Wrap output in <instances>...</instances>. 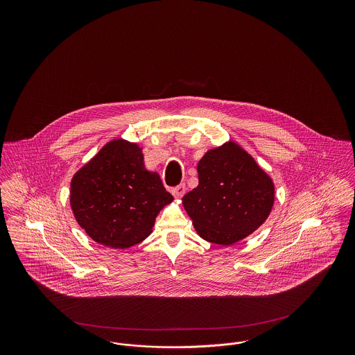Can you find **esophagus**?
Listing matches in <instances>:
<instances>
[{"label":"esophagus","mask_w":355,"mask_h":355,"mask_svg":"<svg viewBox=\"0 0 355 355\" xmlns=\"http://www.w3.org/2000/svg\"><path fill=\"white\" fill-rule=\"evenodd\" d=\"M185 184H181V185L175 186V187H173V189H171V194H173V196H174V198H177V200L182 198V197H184V194H185Z\"/></svg>","instance_id":"obj_1"}]
</instances>
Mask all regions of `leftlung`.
Segmentation results:
<instances>
[{
	"mask_svg": "<svg viewBox=\"0 0 355 355\" xmlns=\"http://www.w3.org/2000/svg\"><path fill=\"white\" fill-rule=\"evenodd\" d=\"M198 186L182 198L197 234L229 246L254 233L275 198L270 175L236 141L203 154L197 165Z\"/></svg>",
	"mask_w": 355,
	"mask_h": 355,
	"instance_id": "left-lung-1",
	"label": "left lung"
}]
</instances>
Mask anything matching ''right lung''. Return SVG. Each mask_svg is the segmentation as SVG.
I'll return each mask as SVG.
<instances>
[{"instance_id":"right-lung-1","label":"right lung","mask_w":355,"mask_h":355,"mask_svg":"<svg viewBox=\"0 0 355 355\" xmlns=\"http://www.w3.org/2000/svg\"><path fill=\"white\" fill-rule=\"evenodd\" d=\"M69 201L77 223L94 242L128 249L152 234L173 196L158 173L145 168L142 148L119 137L74 173Z\"/></svg>"}]
</instances>
